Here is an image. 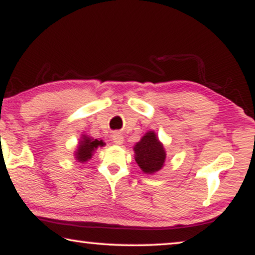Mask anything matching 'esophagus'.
<instances>
[{
  "instance_id": "esophagus-1",
  "label": "esophagus",
  "mask_w": 255,
  "mask_h": 255,
  "mask_svg": "<svg viewBox=\"0 0 255 255\" xmlns=\"http://www.w3.org/2000/svg\"><path fill=\"white\" fill-rule=\"evenodd\" d=\"M112 139L117 145H121V144L124 143V136L123 134H120V132H115L112 136Z\"/></svg>"
}]
</instances>
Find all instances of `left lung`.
Segmentation results:
<instances>
[{"instance_id": "1", "label": "left lung", "mask_w": 255, "mask_h": 255, "mask_svg": "<svg viewBox=\"0 0 255 255\" xmlns=\"http://www.w3.org/2000/svg\"><path fill=\"white\" fill-rule=\"evenodd\" d=\"M135 161L144 174L152 175L165 165L166 150L154 130L146 131L134 146Z\"/></svg>"}]
</instances>
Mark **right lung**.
<instances>
[{"mask_svg": "<svg viewBox=\"0 0 255 255\" xmlns=\"http://www.w3.org/2000/svg\"><path fill=\"white\" fill-rule=\"evenodd\" d=\"M105 143L102 139H95L89 135L82 134L79 139V144L77 145V150L74 151L75 160L85 164L89 161L98 147H103Z\"/></svg>", "mask_w": 255, "mask_h": 255, "instance_id": "add662e5", "label": "right lung"}]
</instances>
